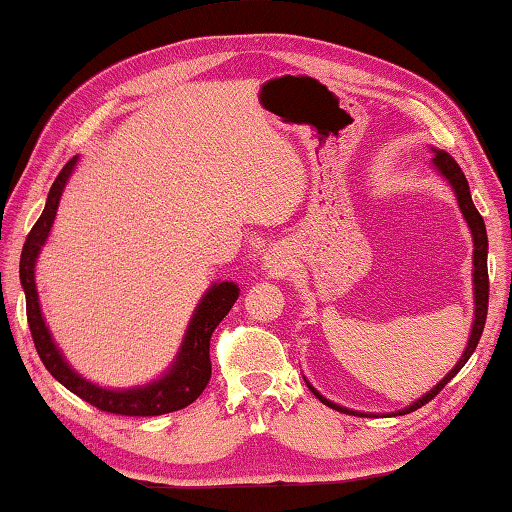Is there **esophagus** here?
I'll return each instance as SVG.
<instances>
[{"label": "esophagus", "mask_w": 512, "mask_h": 512, "mask_svg": "<svg viewBox=\"0 0 512 512\" xmlns=\"http://www.w3.org/2000/svg\"><path fill=\"white\" fill-rule=\"evenodd\" d=\"M293 268V257L284 248H270L262 257V270L268 275H286Z\"/></svg>", "instance_id": "esophagus-1"}]
</instances>
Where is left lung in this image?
<instances>
[{"label": "left lung", "mask_w": 512, "mask_h": 512, "mask_svg": "<svg viewBox=\"0 0 512 512\" xmlns=\"http://www.w3.org/2000/svg\"><path fill=\"white\" fill-rule=\"evenodd\" d=\"M430 150H433V153H435L433 159H430V164H433V168L437 170V173L446 179L448 186L453 188V193L457 197V204H459V210H462V215H464L466 224L470 228V235H473V299H475V315H473V326H470L468 344L464 348L462 357H459V362L453 366V370H450V373L437 386L430 388L426 395L415 399V402L410 404V406H406L402 410H395V413H388L390 417L406 415V413H413V410H417V408H422L424 404H428L430 399H433L439 393V390H442L450 382V379H453L459 373V370L464 368V364L468 362L470 355L475 353V348L479 344V337H482V333H484L486 313H488V237H486L484 217L477 213V208L473 204V197H470V188H468V182H466V175L462 173V168H459V164L455 162V159L450 157L446 150H437L435 146H430ZM304 382L310 388V393H313L322 404L339 410V413L366 417V413H359V410H353V408H346V406H339L335 402H330V399H326L322 393H319V390L313 384H310L306 377H304Z\"/></svg>", "instance_id": "left-lung-1"}]
</instances>
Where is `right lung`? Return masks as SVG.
Here are the masks:
<instances>
[{
    "label": "right lung",
    "mask_w": 512,
    "mask_h": 512,
    "mask_svg": "<svg viewBox=\"0 0 512 512\" xmlns=\"http://www.w3.org/2000/svg\"><path fill=\"white\" fill-rule=\"evenodd\" d=\"M77 162L79 157L75 155L62 168V173L57 175L53 186H50L44 213L28 233L26 244L22 248V259H19V282H22L26 295V317L37 355L59 384L66 386L77 397H82L84 402L93 404L99 410H106V413L128 417H155L173 413V410H182L204 393L210 379V335H213V330L237 302L239 286L235 282H215L213 286L206 288V293L195 306L193 317H190L173 364L157 379H153V382L133 388H106L79 375L68 364L62 348L55 344L53 335H50L35 284V266L39 253H42V248L48 242L50 228L55 224L59 199H62L64 188L70 175H73Z\"/></svg>",
    "instance_id": "obj_1"
}]
</instances>
